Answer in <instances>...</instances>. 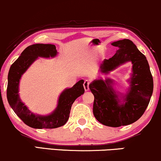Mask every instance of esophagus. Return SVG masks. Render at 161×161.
I'll list each match as a JSON object with an SVG mask.
<instances>
[{
  "instance_id": "obj_1",
  "label": "esophagus",
  "mask_w": 161,
  "mask_h": 161,
  "mask_svg": "<svg viewBox=\"0 0 161 161\" xmlns=\"http://www.w3.org/2000/svg\"><path fill=\"white\" fill-rule=\"evenodd\" d=\"M90 84H91V81L87 80V79H85L84 82V87L85 91H88L89 90V87H90Z\"/></svg>"
}]
</instances>
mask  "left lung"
I'll return each mask as SVG.
<instances>
[{
  "label": "left lung",
  "mask_w": 161,
  "mask_h": 161,
  "mask_svg": "<svg viewBox=\"0 0 161 161\" xmlns=\"http://www.w3.org/2000/svg\"><path fill=\"white\" fill-rule=\"evenodd\" d=\"M111 44L119 50L104 60L100 67L102 73L108 74L129 61L133 64L131 86L123 97L124 103L120 104L111 79L93 81L89 88L94 96L93 112L96 119L105 125L119 127L135 123L145 112L153 92V78L146 56L131 40H119Z\"/></svg>",
  "instance_id": "obj_1"
}]
</instances>
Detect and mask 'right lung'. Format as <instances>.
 <instances>
[{
  "label": "right lung",
  "mask_w": 161,
  "mask_h": 161,
  "mask_svg": "<svg viewBox=\"0 0 161 161\" xmlns=\"http://www.w3.org/2000/svg\"><path fill=\"white\" fill-rule=\"evenodd\" d=\"M57 54L54 44H36L27 47L21 56L10 67L8 74L7 97L8 103L17 116L26 125L33 129H56L68 121L71 106L76 98L85 92L84 80L79 81L71 88L61 93L58 105L51 114L39 116L32 114L21 101L18 95V85L21 75L38 57H54Z\"/></svg>",
  "instance_id": "right-lung-1"
}]
</instances>
